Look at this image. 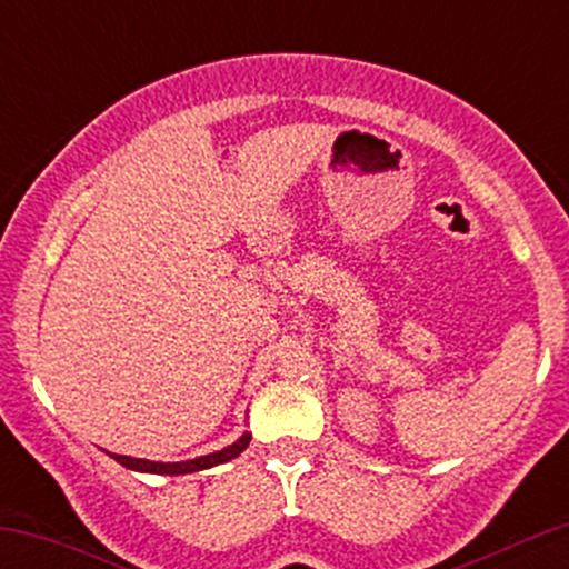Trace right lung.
<instances>
[{
  "label": "right lung",
  "mask_w": 569,
  "mask_h": 569,
  "mask_svg": "<svg viewBox=\"0 0 569 569\" xmlns=\"http://www.w3.org/2000/svg\"><path fill=\"white\" fill-rule=\"evenodd\" d=\"M248 441H251V433L240 436L238 441H232L230 447L219 449V452H211V455H200L194 457V460H181V462H160V460H143V457H128V455H112L107 452L109 457H114L120 466H126L128 471H136V473H158V476H184V473H198V471H208V468L213 466H221V462H230L238 457L243 449L248 447Z\"/></svg>",
  "instance_id": "add662e5"
}]
</instances>
